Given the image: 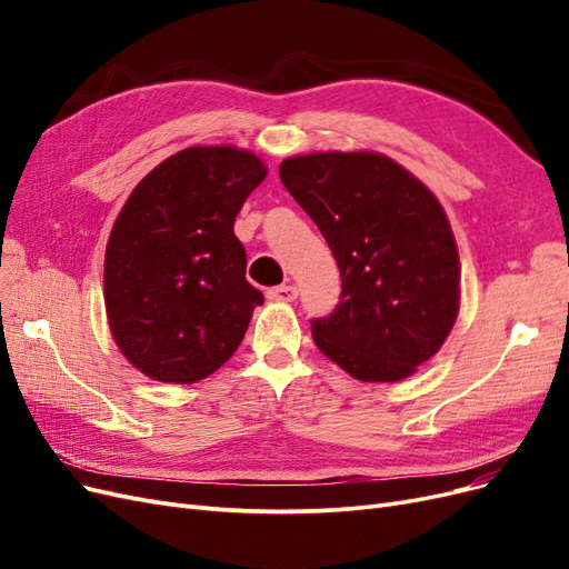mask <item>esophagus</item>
<instances>
[{
    "label": "esophagus",
    "instance_id": "esophagus-1",
    "mask_svg": "<svg viewBox=\"0 0 569 569\" xmlns=\"http://www.w3.org/2000/svg\"><path fill=\"white\" fill-rule=\"evenodd\" d=\"M266 295L272 301H295L299 291H297L295 284H278V287H270Z\"/></svg>",
    "mask_w": 569,
    "mask_h": 569
}]
</instances>
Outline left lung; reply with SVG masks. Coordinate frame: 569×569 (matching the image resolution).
I'll return each mask as SVG.
<instances>
[{"label": "left lung", "instance_id": "obj_1", "mask_svg": "<svg viewBox=\"0 0 569 569\" xmlns=\"http://www.w3.org/2000/svg\"><path fill=\"white\" fill-rule=\"evenodd\" d=\"M280 180L341 274L335 311L311 320L318 349L363 382L416 372L458 316V249L437 197L372 151L291 157Z\"/></svg>", "mask_w": 569, "mask_h": 569}]
</instances>
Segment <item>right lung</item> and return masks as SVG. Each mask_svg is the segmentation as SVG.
Wrapping results in <instances>:
<instances>
[{"mask_svg": "<svg viewBox=\"0 0 569 569\" xmlns=\"http://www.w3.org/2000/svg\"><path fill=\"white\" fill-rule=\"evenodd\" d=\"M263 178L249 151L189 147L153 168L118 213L107 316L118 349L151 380H203L244 339L263 295L244 278L234 218Z\"/></svg>", "mask_w": 569, "mask_h": 569, "instance_id": "add662e5", "label": "right lung"}]
</instances>
